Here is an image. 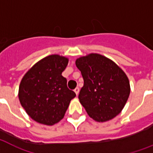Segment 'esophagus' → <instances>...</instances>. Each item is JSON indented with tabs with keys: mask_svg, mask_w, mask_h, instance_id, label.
Here are the masks:
<instances>
[{
	"mask_svg": "<svg viewBox=\"0 0 153 153\" xmlns=\"http://www.w3.org/2000/svg\"><path fill=\"white\" fill-rule=\"evenodd\" d=\"M79 91H80V88H78V87H76L75 88V89H74V92H75V93H76V96L78 95V93H79Z\"/></svg>",
	"mask_w": 153,
	"mask_h": 153,
	"instance_id": "34e87169",
	"label": "esophagus"
}]
</instances>
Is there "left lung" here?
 Listing matches in <instances>:
<instances>
[{
  "instance_id": "obj_1",
  "label": "left lung",
  "mask_w": 153,
  "mask_h": 153,
  "mask_svg": "<svg viewBox=\"0 0 153 153\" xmlns=\"http://www.w3.org/2000/svg\"><path fill=\"white\" fill-rule=\"evenodd\" d=\"M76 65L84 79L78 98L91 118L105 122L121 112L130 94L127 76L104 56L91 53L78 58Z\"/></svg>"
}]
</instances>
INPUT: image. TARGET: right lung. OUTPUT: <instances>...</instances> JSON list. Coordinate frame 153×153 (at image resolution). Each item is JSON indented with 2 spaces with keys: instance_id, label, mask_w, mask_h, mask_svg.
Instances as JSON below:
<instances>
[{
  "instance_id": "obj_1",
  "label": "right lung",
  "mask_w": 153,
  "mask_h": 153,
  "mask_svg": "<svg viewBox=\"0 0 153 153\" xmlns=\"http://www.w3.org/2000/svg\"><path fill=\"white\" fill-rule=\"evenodd\" d=\"M68 58L50 55L36 63L24 76L19 87V100L35 121L53 125L62 119L76 93L68 89L61 73Z\"/></svg>"
}]
</instances>
